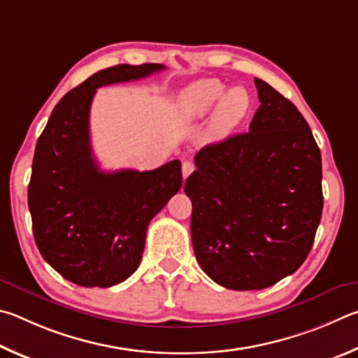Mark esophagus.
Returning <instances> with one entry per match:
<instances>
[{"instance_id":"1","label":"esophagus","mask_w":358,"mask_h":358,"mask_svg":"<svg viewBox=\"0 0 358 358\" xmlns=\"http://www.w3.org/2000/svg\"><path fill=\"white\" fill-rule=\"evenodd\" d=\"M193 169H195V165H193L192 162H184L182 163V176H184V179L189 178V176L193 173Z\"/></svg>"}]
</instances>
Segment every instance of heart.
Masks as SVG:
<instances>
[{"instance_id":"heart-1","label":"heart","mask_w":358,"mask_h":358,"mask_svg":"<svg viewBox=\"0 0 358 358\" xmlns=\"http://www.w3.org/2000/svg\"><path fill=\"white\" fill-rule=\"evenodd\" d=\"M252 108V97L242 86L228 87L220 80H199L180 92L178 102L179 121L190 125L208 119L214 110L208 138L210 141L223 140L241 125Z\"/></svg>"}]
</instances>
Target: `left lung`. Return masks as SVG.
Masks as SVG:
<instances>
[{
	"mask_svg": "<svg viewBox=\"0 0 358 358\" xmlns=\"http://www.w3.org/2000/svg\"><path fill=\"white\" fill-rule=\"evenodd\" d=\"M250 130L204 146L185 180L196 261L217 285L264 289L303 264L322 215L321 150L296 105L255 78Z\"/></svg>",
	"mask_w": 358,
	"mask_h": 358,
	"instance_id": "8db88e82",
	"label": "left lung"
}]
</instances>
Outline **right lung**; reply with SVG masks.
I'll use <instances>...</instances> for the list:
<instances>
[{"mask_svg":"<svg viewBox=\"0 0 358 358\" xmlns=\"http://www.w3.org/2000/svg\"><path fill=\"white\" fill-rule=\"evenodd\" d=\"M162 64H119L62 97L36 144L28 206L36 245L56 272L85 287L122 283L141 262L148 224L182 185L180 162L152 171H102L90 110L97 87L140 80Z\"/></svg>","mask_w":358,"mask_h":358,"instance_id":"1","label":"right lung"}]
</instances>
